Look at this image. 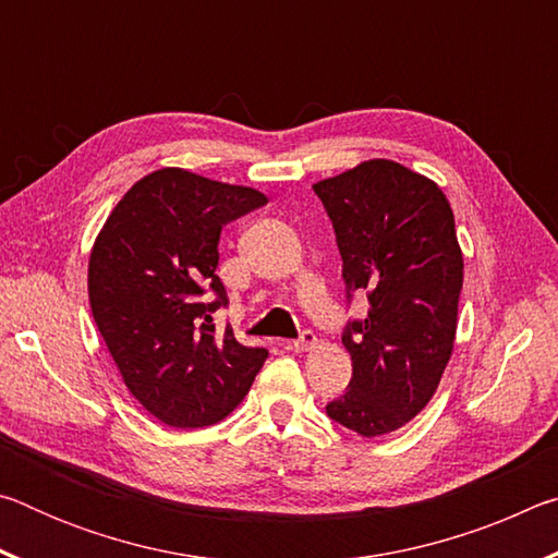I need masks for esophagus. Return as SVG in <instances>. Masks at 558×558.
<instances>
[{"label": "esophagus", "instance_id": "esophagus-1", "mask_svg": "<svg viewBox=\"0 0 558 558\" xmlns=\"http://www.w3.org/2000/svg\"><path fill=\"white\" fill-rule=\"evenodd\" d=\"M317 344V337L313 329H305V332H300L298 339H292V342H288V349H292V352H310V349H315Z\"/></svg>", "mask_w": 558, "mask_h": 558}]
</instances>
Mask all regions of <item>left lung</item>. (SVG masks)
I'll return each mask as SVG.
<instances>
[{
	"instance_id": "8db88e82",
	"label": "left lung",
	"mask_w": 558,
	"mask_h": 558,
	"mask_svg": "<svg viewBox=\"0 0 558 558\" xmlns=\"http://www.w3.org/2000/svg\"><path fill=\"white\" fill-rule=\"evenodd\" d=\"M335 226L347 300L369 298L347 323L352 381L327 415L364 438L399 430L436 393L450 362L462 290L452 209L433 179L369 159L313 184Z\"/></svg>"
}]
</instances>
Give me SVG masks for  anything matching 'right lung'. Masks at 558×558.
Instances as JSON below:
<instances>
[{
  "instance_id": "1",
  "label": "right lung",
  "mask_w": 558,
  "mask_h": 558,
  "mask_svg": "<svg viewBox=\"0 0 558 558\" xmlns=\"http://www.w3.org/2000/svg\"><path fill=\"white\" fill-rule=\"evenodd\" d=\"M268 204L251 186L165 167L128 189L88 260V298L130 393L172 428L223 421L248 393L268 349L243 347L211 313L229 305L219 235Z\"/></svg>"
}]
</instances>
